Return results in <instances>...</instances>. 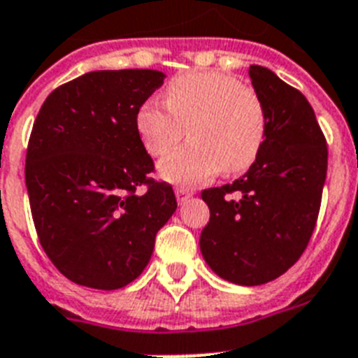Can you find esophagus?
Here are the masks:
<instances>
[{
    "label": "esophagus",
    "instance_id": "obj_1",
    "mask_svg": "<svg viewBox=\"0 0 358 358\" xmlns=\"http://www.w3.org/2000/svg\"><path fill=\"white\" fill-rule=\"evenodd\" d=\"M174 193H176V199H178L180 204H184L185 200L193 196V191H191L189 187H182V185H180V187H176V191H174Z\"/></svg>",
    "mask_w": 358,
    "mask_h": 358
}]
</instances>
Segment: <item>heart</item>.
Wrapping results in <instances>:
<instances>
[{
	"label": "heart",
	"mask_w": 358,
	"mask_h": 358,
	"mask_svg": "<svg viewBox=\"0 0 358 358\" xmlns=\"http://www.w3.org/2000/svg\"><path fill=\"white\" fill-rule=\"evenodd\" d=\"M189 143L159 164V174L176 185H199L243 173L259 156L266 138V110L259 94L219 71H187L165 88V104L145 101L136 112V132L150 156H164L184 136Z\"/></svg>",
	"instance_id": "1"
}]
</instances>
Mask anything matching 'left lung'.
Returning a JSON list of instances; mask_svg holds the SVG:
<instances>
[{"label":"left lung","instance_id":"1","mask_svg":"<svg viewBox=\"0 0 358 358\" xmlns=\"http://www.w3.org/2000/svg\"><path fill=\"white\" fill-rule=\"evenodd\" d=\"M266 110V138L248 173L202 191L209 222L200 250L215 274L263 285L300 259L315 231L327 174V141L300 90L263 66L248 69Z\"/></svg>","mask_w":358,"mask_h":358}]
</instances>
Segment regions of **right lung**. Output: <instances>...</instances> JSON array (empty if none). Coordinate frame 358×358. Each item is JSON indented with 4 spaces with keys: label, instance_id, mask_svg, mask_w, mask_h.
Returning <instances> with one entry per match:
<instances>
[{
    "label": "right lung",
    "instance_id": "add662e5",
    "mask_svg": "<svg viewBox=\"0 0 358 358\" xmlns=\"http://www.w3.org/2000/svg\"><path fill=\"white\" fill-rule=\"evenodd\" d=\"M164 78L156 69L92 71L53 90L34 119L25 156L33 222L73 283L115 290L136 280L176 211L136 132V112Z\"/></svg>",
    "mask_w": 358,
    "mask_h": 358
}]
</instances>
